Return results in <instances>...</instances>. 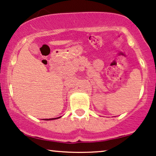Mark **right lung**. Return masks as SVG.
Segmentation results:
<instances>
[{
  "mask_svg": "<svg viewBox=\"0 0 156 156\" xmlns=\"http://www.w3.org/2000/svg\"><path fill=\"white\" fill-rule=\"evenodd\" d=\"M59 118H61V116L60 117H58V118H54V119H45L46 121H48V120H54V119H59Z\"/></svg>",
  "mask_w": 156,
  "mask_h": 156,
  "instance_id": "right-lung-1",
  "label": "right lung"
}]
</instances>
